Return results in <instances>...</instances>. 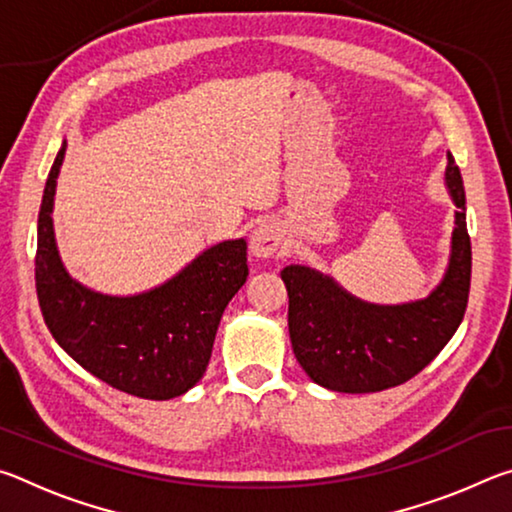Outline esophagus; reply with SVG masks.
I'll return each mask as SVG.
<instances>
[{"mask_svg": "<svg viewBox=\"0 0 512 512\" xmlns=\"http://www.w3.org/2000/svg\"><path fill=\"white\" fill-rule=\"evenodd\" d=\"M284 248V232L277 223H262L250 235V253L259 259L280 255Z\"/></svg>", "mask_w": 512, "mask_h": 512, "instance_id": "obj_1", "label": "esophagus"}]
</instances>
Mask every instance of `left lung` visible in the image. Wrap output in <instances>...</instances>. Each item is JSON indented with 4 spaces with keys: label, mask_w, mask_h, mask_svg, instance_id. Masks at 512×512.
Wrapping results in <instances>:
<instances>
[{
    "label": "left lung",
    "mask_w": 512,
    "mask_h": 512,
    "mask_svg": "<svg viewBox=\"0 0 512 512\" xmlns=\"http://www.w3.org/2000/svg\"><path fill=\"white\" fill-rule=\"evenodd\" d=\"M445 183L458 207L452 255L443 282L424 300L372 305L309 266L293 264L280 273L289 293L293 354L316 384L339 393L386 391L418 375L454 336L470 298L472 246L463 178L452 155Z\"/></svg>",
    "instance_id": "obj_1"
}]
</instances>
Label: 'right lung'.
Returning a JSON list of instances; mask_svg holds the SVG:
<instances>
[{"label":"right lung","mask_w":512,"mask_h":512,"mask_svg":"<svg viewBox=\"0 0 512 512\" xmlns=\"http://www.w3.org/2000/svg\"><path fill=\"white\" fill-rule=\"evenodd\" d=\"M67 144L51 164L38 214L36 291L49 332L69 357L108 386L144 400H171L198 384L221 316L248 277L246 241H221L178 275L137 296H106L60 262L54 194Z\"/></svg>","instance_id":"1"}]
</instances>
